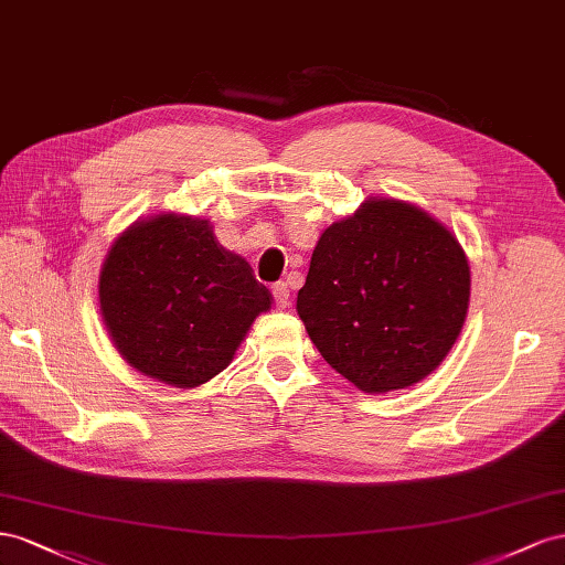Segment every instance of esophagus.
Segmentation results:
<instances>
[{
    "label": "esophagus",
    "mask_w": 565,
    "mask_h": 565,
    "mask_svg": "<svg viewBox=\"0 0 565 565\" xmlns=\"http://www.w3.org/2000/svg\"><path fill=\"white\" fill-rule=\"evenodd\" d=\"M271 296H274V305H277V310H286L288 302H291V291H288V286L284 281L271 288Z\"/></svg>",
    "instance_id": "esophagus-1"
}]
</instances>
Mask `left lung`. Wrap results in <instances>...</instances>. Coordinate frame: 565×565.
Masks as SVG:
<instances>
[{"label": "left lung", "mask_w": 565, "mask_h": 565, "mask_svg": "<svg viewBox=\"0 0 565 565\" xmlns=\"http://www.w3.org/2000/svg\"><path fill=\"white\" fill-rule=\"evenodd\" d=\"M471 296L457 236L422 207L369 199L319 236L296 310L364 393L409 388L452 350Z\"/></svg>", "instance_id": "1"}]
</instances>
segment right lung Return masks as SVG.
<instances>
[{
  "instance_id": "right-lung-1",
  "label": "right lung",
  "mask_w": 565,
  "mask_h": 565,
  "mask_svg": "<svg viewBox=\"0 0 565 565\" xmlns=\"http://www.w3.org/2000/svg\"><path fill=\"white\" fill-rule=\"evenodd\" d=\"M99 305L122 360L174 388H196L234 360L271 296L207 220L156 215L127 227L99 274Z\"/></svg>"
}]
</instances>
